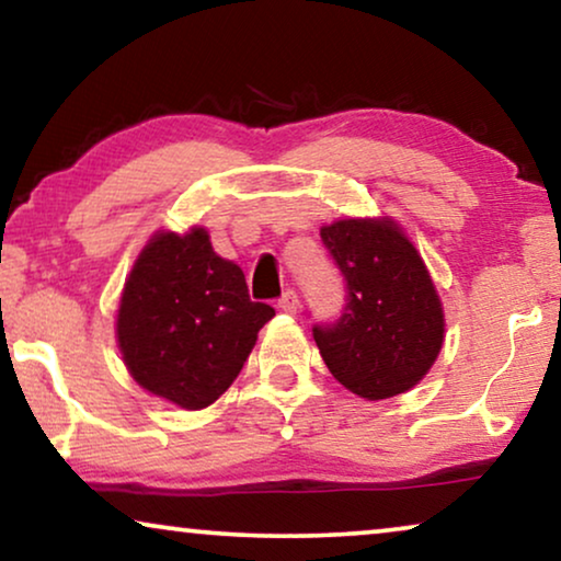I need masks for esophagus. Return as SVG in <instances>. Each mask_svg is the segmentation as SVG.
Here are the masks:
<instances>
[{
    "label": "esophagus",
    "mask_w": 561,
    "mask_h": 561,
    "mask_svg": "<svg viewBox=\"0 0 561 561\" xmlns=\"http://www.w3.org/2000/svg\"><path fill=\"white\" fill-rule=\"evenodd\" d=\"M278 309L286 311V313L298 311V294H296V290H286V294L278 298Z\"/></svg>",
    "instance_id": "1"
}]
</instances>
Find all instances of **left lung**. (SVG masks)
I'll return each mask as SVG.
<instances>
[{
    "instance_id": "obj_1",
    "label": "left lung",
    "mask_w": 561,
    "mask_h": 561,
    "mask_svg": "<svg viewBox=\"0 0 561 561\" xmlns=\"http://www.w3.org/2000/svg\"><path fill=\"white\" fill-rule=\"evenodd\" d=\"M347 283L336 324L313 327L329 373L365 401L405 393L424 380L444 344V311L413 242L390 217L321 227Z\"/></svg>"
}]
</instances>
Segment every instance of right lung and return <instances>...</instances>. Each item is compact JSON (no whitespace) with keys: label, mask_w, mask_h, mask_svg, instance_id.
Wrapping results in <instances>:
<instances>
[{"label":"right lung","mask_w":561,"mask_h":561,"mask_svg":"<svg viewBox=\"0 0 561 561\" xmlns=\"http://www.w3.org/2000/svg\"><path fill=\"white\" fill-rule=\"evenodd\" d=\"M273 317V306L250 301L242 267L214 252L204 227L160 229L122 288L117 344L137 386L198 411L232 386Z\"/></svg>","instance_id":"right-lung-1"}]
</instances>
